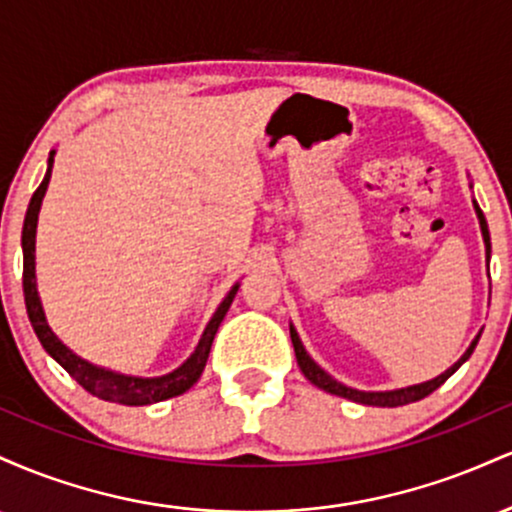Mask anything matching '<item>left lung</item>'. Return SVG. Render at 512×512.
<instances>
[{
    "label": "left lung",
    "instance_id": "8db88e82",
    "mask_svg": "<svg viewBox=\"0 0 512 512\" xmlns=\"http://www.w3.org/2000/svg\"><path fill=\"white\" fill-rule=\"evenodd\" d=\"M474 211H477V219H479V226H481V236H484V245H486V260L491 257V236H489V226H486V219H484V211L479 209V204L474 202ZM481 337V332L474 337V342L469 344V349L464 351L460 356V361L452 363V366L445 370V373H440L438 378L433 380H426V383H419V385H409V387H399V390H385V392H363V390H354V387H346L344 383H339V380H334L330 373H325L317 363L310 358L308 351H305V346L301 342V337H298L296 327L291 325V342H293V351H296V361L298 366H301L303 375L310 380L315 387H320V390L330 392V395H337V397H344V399H351V402H358V404H368V407H402V404H411V402H419V399H424L431 395L433 390H438L440 385L445 383V380L450 378L452 373H455L457 368L462 366L464 361H467L469 356H472L474 346H477Z\"/></svg>",
    "mask_w": 512,
    "mask_h": 512
}]
</instances>
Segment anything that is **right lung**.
Instances as JSON below:
<instances>
[{"label":"right lung","instance_id":"right-lung-1","mask_svg":"<svg viewBox=\"0 0 512 512\" xmlns=\"http://www.w3.org/2000/svg\"><path fill=\"white\" fill-rule=\"evenodd\" d=\"M52 161H55V151H50L48 173H45L40 187L33 192L31 204H28L26 221H23V233H21L23 296H26L28 320H31L40 344H43V349L48 351V354L55 358V361L60 363V366L67 370V373L72 375L76 383L84 387L86 392L105 399V402L127 404V407H144V404L163 402V399L182 395V392H187L197 383L204 366H207L211 342H214L216 330H219L223 317H226L228 308H231L240 284H236L231 291H228V296L223 298L219 308H216L214 317L209 320L207 330H204L202 339H199L197 349L192 351V356L187 358L180 368H175L173 373L161 375V378H137V375H122V373H115V370L93 366V363H88L81 356H76L74 351L69 349V346H64L60 339H57V334L50 330L48 320H45L43 303H40V296H38V286H35V228H38L40 204H43L45 190H48V182L52 175Z\"/></svg>","mask_w":512,"mask_h":512}]
</instances>
